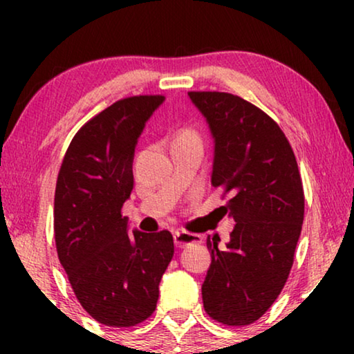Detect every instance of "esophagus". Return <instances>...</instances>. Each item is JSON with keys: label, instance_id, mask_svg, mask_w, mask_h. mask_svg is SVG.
Segmentation results:
<instances>
[{"label": "esophagus", "instance_id": "obj_1", "mask_svg": "<svg viewBox=\"0 0 354 354\" xmlns=\"http://www.w3.org/2000/svg\"><path fill=\"white\" fill-rule=\"evenodd\" d=\"M174 243H176L177 248H183V246H188L193 243H201V236L190 234V232L176 230L174 232Z\"/></svg>", "mask_w": 354, "mask_h": 354}]
</instances>
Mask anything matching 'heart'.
<instances>
[{"label": "heart", "mask_w": 354, "mask_h": 354, "mask_svg": "<svg viewBox=\"0 0 354 354\" xmlns=\"http://www.w3.org/2000/svg\"><path fill=\"white\" fill-rule=\"evenodd\" d=\"M178 138H195V140H198V135H196V132H193V130H183V132H180V135H178Z\"/></svg>", "instance_id": "b5f03b06"}]
</instances>
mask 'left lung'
<instances>
[{
    "instance_id": "1",
    "label": "left lung",
    "mask_w": 354,
    "mask_h": 354,
    "mask_svg": "<svg viewBox=\"0 0 354 354\" xmlns=\"http://www.w3.org/2000/svg\"><path fill=\"white\" fill-rule=\"evenodd\" d=\"M188 98L214 140L211 185L229 195L222 216L236 222L225 248L207 236L203 306L217 322L248 326L272 306L292 269L304 217L297 158L279 125L240 96L190 91Z\"/></svg>"
}]
</instances>
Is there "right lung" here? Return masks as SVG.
I'll return each instance as SVG.
<instances>
[{
  "label": "right lung",
  "instance_id": "obj_1",
  "mask_svg": "<svg viewBox=\"0 0 354 354\" xmlns=\"http://www.w3.org/2000/svg\"><path fill=\"white\" fill-rule=\"evenodd\" d=\"M164 96L115 101L88 120L67 148L55 193V239L77 299L109 327L143 322L174 256L171 232H129L120 214L133 188V156Z\"/></svg>",
  "mask_w": 354,
  "mask_h": 354
}]
</instances>
